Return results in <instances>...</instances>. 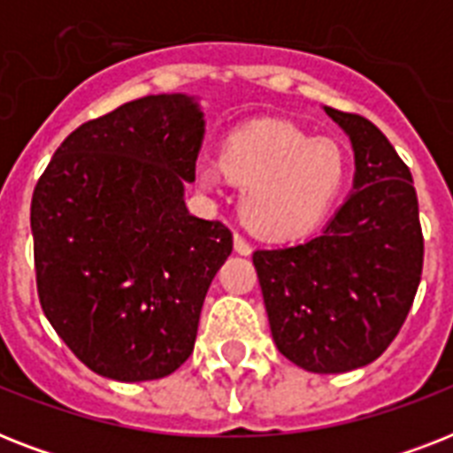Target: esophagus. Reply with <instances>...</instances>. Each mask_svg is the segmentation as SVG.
<instances>
[{
	"label": "esophagus",
	"instance_id": "obj_1",
	"mask_svg": "<svg viewBox=\"0 0 453 453\" xmlns=\"http://www.w3.org/2000/svg\"><path fill=\"white\" fill-rule=\"evenodd\" d=\"M234 251H237L240 256L251 254V244H249V242L244 240L240 233H234Z\"/></svg>",
	"mask_w": 453,
	"mask_h": 453
}]
</instances>
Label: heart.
<instances>
[{"label":"heart","instance_id":"b5f03b06","mask_svg":"<svg viewBox=\"0 0 453 453\" xmlns=\"http://www.w3.org/2000/svg\"><path fill=\"white\" fill-rule=\"evenodd\" d=\"M226 176L244 185L242 216L265 237L310 233L336 204L348 180V157L329 138L289 124H254L227 138L223 162L199 164V183L213 190Z\"/></svg>","mask_w":453,"mask_h":453}]
</instances>
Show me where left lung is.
<instances>
[{"instance_id": "obj_1", "label": "left lung", "mask_w": 453, "mask_h": 453, "mask_svg": "<svg viewBox=\"0 0 453 453\" xmlns=\"http://www.w3.org/2000/svg\"><path fill=\"white\" fill-rule=\"evenodd\" d=\"M324 112L355 152L352 190L308 242L254 251L277 350L305 372L366 366L393 343L414 303L423 234L411 171L369 119Z\"/></svg>"}]
</instances>
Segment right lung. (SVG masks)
<instances>
[{"label":"right lung","instance_id":"right-lung-1","mask_svg":"<svg viewBox=\"0 0 453 453\" xmlns=\"http://www.w3.org/2000/svg\"><path fill=\"white\" fill-rule=\"evenodd\" d=\"M202 141L192 96H145L74 129L37 180L39 303L98 376L164 379L192 355L209 284L233 251L223 223L185 206Z\"/></svg>","mask_w":453,"mask_h":453}]
</instances>
